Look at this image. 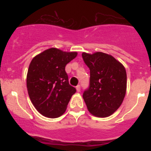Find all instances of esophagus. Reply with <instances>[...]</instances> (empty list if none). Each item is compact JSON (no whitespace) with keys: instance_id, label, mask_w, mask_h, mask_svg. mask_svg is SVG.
Instances as JSON below:
<instances>
[{"instance_id":"obj_1","label":"esophagus","mask_w":151,"mask_h":151,"mask_svg":"<svg viewBox=\"0 0 151 151\" xmlns=\"http://www.w3.org/2000/svg\"><path fill=\"white\" fill-rule=\"evenodd\" d=\"M76 90H77V91H78V92H79L80 91H81V86H80V85H77Z\"/></svg>"}]
</instances>
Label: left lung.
<instances>
[{"label": "left lung", "instance_id": "1", "mask_svg": "<svg viewBox=\"0 0 151 151\" xmlns=\"http://www.w3.org/2000/svg\"><path fill=\"white\" fill-rule=\"evenodd\" d=\"M90 69V85L83 93L88 111L97 117L113 114L122 104L126 92L127 76L125 67L111 55L102 52L82 53Z\"/></svg>", "mask_w": 151, "mask_h": 151}]
</instances>
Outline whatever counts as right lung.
<instances>
[{"instance_id": "add662e5", "label": "right lung", "mask_w": 151, "mask_h": 151, "mask_svg": "<svg viewBox=\"0 0 151 151\" xmlns=\"http://www.w3.org/2000/svg\"><path fill=\"white\" fill-rule=\"evenodd\" d=\"M77 52L47 49L32 60L26 78L28 93L35 109L44 116L57 118L65 113L76 89L69 83L66 64Z\"/></svg>"}]
</instances>
